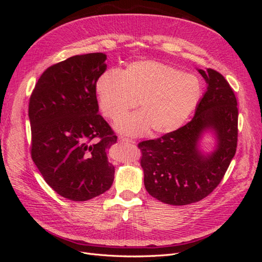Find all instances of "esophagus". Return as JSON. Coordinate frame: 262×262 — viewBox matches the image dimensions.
<instances>
[{"label":"esophagus","instance_id":"esophagus-1","mask_svg":"<svg viewBox=\"0 0 262 262\" xmlns=\"http://www.w3.org/2000/svg\"><path fill=\"white\" fill-rule=\"evenodd\" d=\"M119 142H124V143H134V141L128 138H124V137H119Z\"/></svg>","mask_w":262,"mask_h":262}]
</instances>
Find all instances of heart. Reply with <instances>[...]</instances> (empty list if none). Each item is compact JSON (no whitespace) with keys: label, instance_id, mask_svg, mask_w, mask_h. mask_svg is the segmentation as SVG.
<instances>
[{"label":"heart","instance_id":"obj_1","mask_svg":"<svg viewBox=\"0 0 262 262\" xmlns=\"http://www.w3.org/2000/svg\"><path fill=\"white\" fill-rule=\"evenodd\" d=\"M98 107L110 120H117L137 106L141 113L119 119L116 129L140 136L149 128L155 133L175 131L194 112L202 96L199 78L165 63L144 60L120 72L109 70L95 84Z\"/></svg>","mask_w":262,"mask_h":262}]
</instances>
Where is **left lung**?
I'll return each mask as SVG.
<instances>
[{
    "mask_svg": "<svg viewBox=\"0 0 262 262\" xmlns=\"http://www.w3.org/2000/svg\"><path fill=\"white\" fill-rule=\"evenodd\" d=\"M199 73L208 90L191 120L161 138L138 144L145 189L166 204L186 205L208 196L220 185L236 153L238 108L234 91L217 71L199 70ZM209 127L217 133L218 147L203 157L197 142Z\"/></svg>",
    "mask_w": 262,
    "mask_h": 262,
    "instance_id": "8db88e82",
    "label": "left lung"
}]
</instances>
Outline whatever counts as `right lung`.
<instances>
[{
  "mask_svg": "<svg viewBox=\"0 0 262 262\" xmlns=\"http://www.w3.org/2000/svg\"><path fill=\"white\" fill-rule=\"evenodd\" d=\"M107 55H74L49 67L30 95V154L45 181L72 201H86L112 187L115 167L107 149L117 142L98 114L95 92Z\"/></svg>",
  "mask_w": 262,
  "mask_h": 262,
  "instance_id": "obj_1",
  "label": "right lung"
}]
</instances>
